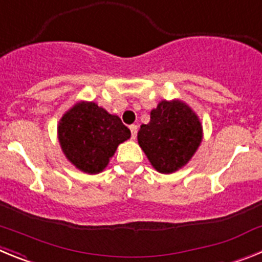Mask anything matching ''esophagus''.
Returning <instances> with one entry per match:
<instances>
[{
	"instance_id": "34e87169",
	"label": "esophagus",
	"mask_w": 262,
	"mask_h": 262,
	"mask_svg": "<svg viewBox=\"0 0 262 262\" xmlns=\"http://www.w3.org/2000/svg\"><path fill=\"white\" fill-rule=\"evenodd\" d=\"M129 129H131V138L135 139L136 135H138V126L133 124V126H129Z\"/></svg>"
}]
</instances>
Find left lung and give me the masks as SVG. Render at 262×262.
<instances>
[{
  "mask_svg": "<svg viewBox=\"0 0 262 262\" xmlns=\"http://www.w3.org/2000/svg\"><path fill=\"white\" fill-rule=\"evenodd\" d=\"M139 145L160 173L184 166L202 142V126L190 107L181 101H161L151 111V120L138 133Z\"/></svg>",
  "mask_w": 262,
  "mask_h": 262,
  "instance_id": "obj_1",
  "label": "left lung"
}]
</instances>
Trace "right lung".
Returning <instances> with one entry per match:
<instances>
[{
  "label": "right lung",
  "instance_id": "add662e5",
  "mask_svg": "<svg viewBox=\"0 0 262 262\" xmlns=\"http://www.w3.org/2000/svg\"><path fill=\"white\" fill-rule=\"evenodd\" d=\"M59 142L67 159L85 173L102 172L131 131L119 117L93 102L75 105L60 119Z\"/></svg>",
  "mask_w": 262,
  "mask_h": 262
}]
</instances>
